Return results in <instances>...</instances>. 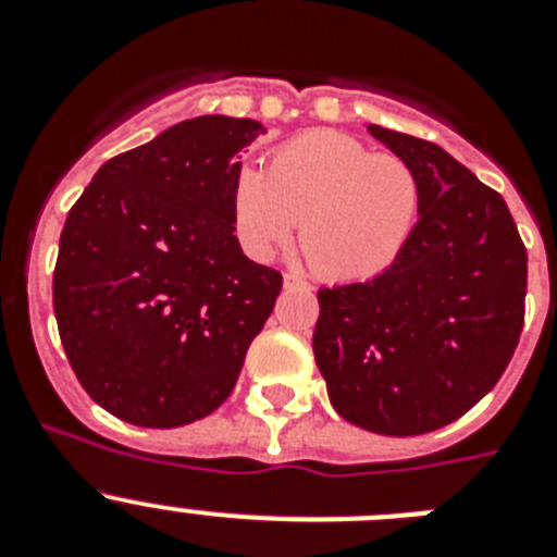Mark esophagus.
<instances>
[{"mask_svg": "<svg viewBox=\"0 0 557 557\" xmlns=\"http://www.w3.org/2000/svg\"><path fill=\"white\" fill-rule=\"evenodd\" d=\"M284 287H287V289H295V287H298V289H309V284L304 282L301 275L287 273V275H284Z\"/></svg>", "mask_w": 557, "mask_h": 557, "instance_id": "obj_1", "label": "esophagus"}]
</instances>
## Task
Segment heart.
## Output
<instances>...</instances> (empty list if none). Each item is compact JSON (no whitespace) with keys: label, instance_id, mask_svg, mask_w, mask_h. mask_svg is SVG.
Instances as JSON below:
<instances>
[{"label":"heart","instance_id":"1","mask_svg":"<svg viewBox=\"0 0 557 557\" xmlns=\"http://www.w3.org/2000/svg\"><path fill=\"white\" fill-rule=\"evenodd\" d=\"M231 214L243 248L270 259L301 223V248L329 282H368L396 264L421 218V181L405 159L354 136L312 131L270 156L268 175H234Z\"/></svg>","mask_w":557,"mask_h":557}]
</instances>
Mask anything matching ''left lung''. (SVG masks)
Returning <instances> with one entry per match:
<instances>
[{
    "instance_id": "1",
    "label": "left lung",
    "mask_w": 557,
    "mask_h": 557,
    "mask_svg": "<svg viewBox=\"0 0 557 557\" xmlns=\"http://www.w3.org/2000/svg\"><path fill=\"white\" fill-rule=\"evenodd\" d=\"M421 181V218L393 268L323 287L314 362L339 416L379 435L451 424L508 368L524 326L528 250L499 191L444 147L368 125Z\"/></svg>"
}]
</instances>
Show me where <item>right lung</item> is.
I'll list each match as a JSON object with an SVG mask.
<instances>
[{"label":"right lung","instance_id":"obj_1","mask_svg":"<svg viewBox=\"0 0 557 557\" xmlns=\"http://www.w3.org/2000/svg\"><path fill=\"white\" fill-rule=\"evenodd\" d=\"M264 127L195 116L113 156L61 231L52 307L69 366L102 410L172 430L223 405L282 273L234 236L231 189Z\"/></svg>","mask_w":557,"mask_h":557}]
</instances>
